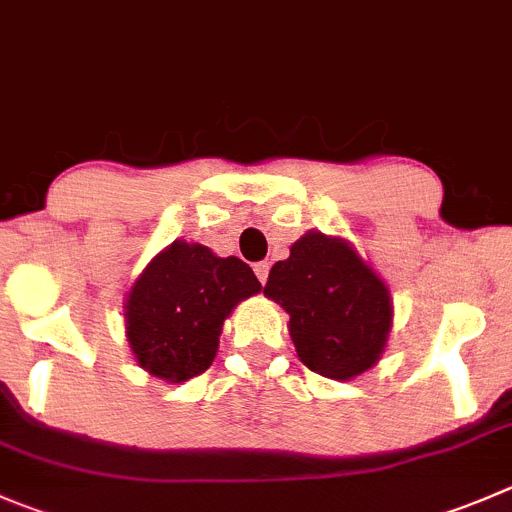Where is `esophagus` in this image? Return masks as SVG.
<instances>
[{
    "mask_svg": "<svg viewBox=\"0 0 512 512\" xmlns=\"http://www.w3.org/2000/svg\"><path fill=\"white\" fill-rule=\"evenodd\" d=\"M253 271H256V276H259L261 284H266L269 281V271H271V264L269 261H261V264L253 266Z\"/></svg>",
    "mask_w": 512,
    "mask_h": 512,
    "instance_id": "esophagus-1",
    "label": "esophagus"
}]
</instances>
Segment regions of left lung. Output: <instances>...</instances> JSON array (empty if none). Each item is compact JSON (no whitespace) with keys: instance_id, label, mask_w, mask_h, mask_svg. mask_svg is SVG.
Returning <instances> with one entry per match:
<instances>
[{"instance_id":"obj_1","label":"left lung","mask_w":512,"mask_h":512,"mask_svg":"<svg viewBox=\"0 0 512 512\" xmlns=\"http://www.w3.org/2000/svg\"><path fill=\"white\" fill-rule=\"evenodd\" d=\"M264 294L289 314L296 354L321 377L349 382L387 349L392 294L347 238L306 231L276 261Z\"/></svg>"}]
</instances>
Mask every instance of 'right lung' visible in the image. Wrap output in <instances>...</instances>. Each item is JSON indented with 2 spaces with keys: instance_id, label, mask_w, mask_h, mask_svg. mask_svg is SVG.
Returning a JSON list of instances; mask_svg holds the SVG:
<instances>
[{
  "instance_id": "obj_1",
  "label": "right lung",
  "mask_w": 512,
  "mask_h": 512,
  "mask_svg": "<svg viewBox=\"0 0 512 512\" xmlns=\"http://www.w3.org/2000/svg\"><path fill=\"white\" fill-rule=\"evenodd\" d=\"M261 284L236 256L183 238L165 246L125 294V337L138 367L168 384L213 364L223 321Z\"/></svg>"
}]
</instances>
